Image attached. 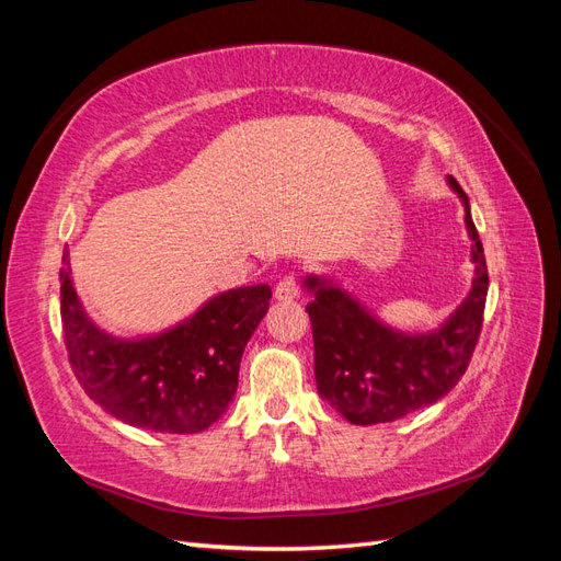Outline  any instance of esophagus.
<instances>
[{
    "label": "esophagus",
    "instance_id": "1",
    "mask_svg": "<svg viewBox=\"0 0 561 561\" xmlns=\"http://www.w3.org/2000/svg\"><path fill=\"white\" fill-rule=\"evenodd\" d=\"M296 296H299V282H296L294 274H287V277H282L277 282V287H274V299H277V301H294Z\"/></svg>",
    "mask_w": 561,
    "mask_h": 561
}]
</instances>
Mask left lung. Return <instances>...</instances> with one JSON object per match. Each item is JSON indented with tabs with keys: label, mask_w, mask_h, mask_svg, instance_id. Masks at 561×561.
<instances>
[{
	"label": "left lung",
	"mask_w": 561,
	"mask_h": 561,
	"mask_svg": "<svg viewBox=\"0 0 561 561\" xmlns=\"http://www.w3.org/2000/svg\"><path fill=\"white\" fill-rule=\"evenodd\" d=\"M465 205V226L472 238L474 279L456 313L426 335H404L380 323L330 279L308 277L316 347V386L352 424H383L428 408L456 388L468 371L480 340L486 304V262L480 233L470 217L468 197L448 178Z\"/></svg>",
	"instance_id": "obj_1"
}]
</instances>
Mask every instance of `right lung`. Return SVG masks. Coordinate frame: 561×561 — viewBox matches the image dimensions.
Segmentation results:
<instances>
[{
	"instance_id": "right-lung-1",
	"label": "right lung",
	"mask_w": 561,
	"mask_h": 561,
	"mask_svg": "<svg viewBox=\"0 0 561 561\" xmlns=\"http://www.w3.org/2000/svg\"><path fill=\"white\" fill-rule=\"evenodd\" d=\"M270 299L267 284L238 287L161 335L117 340L83 311L67 255L59 270V313L79 386L115 420L149 432L197 434L219 420Z\"/></svg>"
}]
</instances>
